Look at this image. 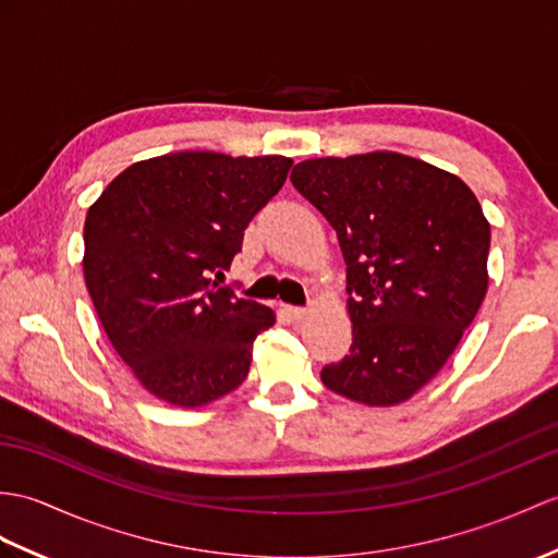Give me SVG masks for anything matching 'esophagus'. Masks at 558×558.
<instances>
[{
	"mask_svg": "<svg viewBox=\"0 0 558 558\" xmlns=\"http://www.w3.org/2000/svg\"><path fill=\"white\" fill-rule=\"evenodd\" d=\"M284 311H288V316H290L292 320H304L306 314H308V311H306L304 306H284Z\"/></svg>",
	"mask_w": 558,
	"mask_h": 558,
	"instance_id": "1",
	"label": "esophagus"
}]
</instances>
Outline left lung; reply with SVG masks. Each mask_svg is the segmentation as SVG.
Here are the masks:
<instances>
[{"label": "left lung", "mask_w": 558, "mask_h": 558, "mask_svg": "<svg viewBox=\"0 0 558 558\" xmlns=\"http://www.w3.org/2000/svg\"><path fill=\"white\" fill-rule=\"evenodd\" d=\"M347 264L349 354L320 371L335 395L401 404L435 378L487 292L489 223L471 187L395 151L294 166Z\"/></svg>", "instance_id": "left-lung-1"}]
</instances>
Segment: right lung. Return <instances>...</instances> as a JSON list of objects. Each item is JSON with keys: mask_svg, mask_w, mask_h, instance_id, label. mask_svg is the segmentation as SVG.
Listing matches in <instances>:
<instances>
[{"mask_svg": "<svg viewBox=\"0 0 558 558\" xmlns=\"http://www.w3.org/2000/svg\"><path fill=\"white\" fill-rule=\"evenodd\" d=\"M288 157L178 151L128 166L85 218V284L113 349L145 390L204 407L244 383L268 306L223 278Z\"/></svg>", "mask_w": 558, "mask_h": 558, "instance_id": "1", "label": "right lung"}]
</instances>
